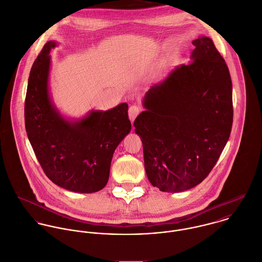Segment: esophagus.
I'll return each mask as SVG.
<instances>
[{
    "instance_id": "esophagus-1",
    "label": "esophagus",
    "mask_w": 262,
    "mask_h": 262,
    "mask_svg": "<svg viewBox=\"0 0 262 262\" xmlns=\"http://www.w3.org/2000/svg\"><path fill=\"white\" fill-rule=\"evenodd\" d=\"M140 112H141V108H140L139 106H137V105H132V106L129 107V109H128V116H129V119H130L132 122L135 121L136 117L140 114Z\"/></svg>"
}]
</instances>
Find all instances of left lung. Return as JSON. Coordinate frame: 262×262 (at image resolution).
I'll use <instances>...</instances> for the list:
<instances>
[{
  "label": "left lung",
  "instance_id": "obj_1",
  "mask_svg": "<svg viewBox=\"0 0 262 262\" xmlns=\"http://www.w3.org/2000/svg\"><path fill=\"white\" fill-rule=\"evenodd\" d=\"M187 64L150 88L136 118L149 181L164 192L200 184L221 156L233 123L232 81L212 40L200 36Z\"/></svg>",
  "mask_w": 262,
  "mask_h": 262
}]
</instances>
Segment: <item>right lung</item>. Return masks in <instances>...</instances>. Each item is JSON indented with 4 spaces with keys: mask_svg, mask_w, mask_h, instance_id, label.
Masks as SVG:
<instances>
[{
    "mask_svg": "<svg viewBox=\"0 0 262 262\" xmlns=\"http://www.w3.org/2000/svg\"><path fill=\"white\" fill-rule=\"evenodd\" d=\"M56 45L48 41L30 71L24 109L27 137L54 184L74 192H96L107 184L113 153L132 129L128 105L66 118L53 104L49 88L50 53Z\"/></svg>",
    "mask_w": 262,
    "mask_h": 262,
    "instance_id": "1",
    "label": "right lung"
}]
</instances>
